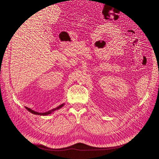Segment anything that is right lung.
<instances>
[{"label": "right lung", "mask_w": 159, "mask_h": 159, "mask_svg": "<svg viewBox=\"0 0 159 159\" xmlns=\"http://www.w3.org/2000/svg\"><path fill=\"white\" fill-rule=\"evenodd\" d=\"M64 104H61V105H60V106H58L57 107L54 108V109H52V110H50V111H47V112H46V113H38V112L34 111L32 110V109H30V108H28V107H26V109L27 110L29 111H30V113H33V114H35V115H49V114H50L52 112L54 111H56V110H57V109H60L62 106H64Z\"/></svg>", "instance_id": "right-lung-1"}]
</instances>
